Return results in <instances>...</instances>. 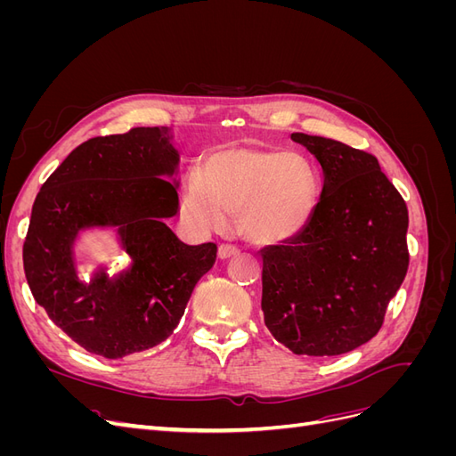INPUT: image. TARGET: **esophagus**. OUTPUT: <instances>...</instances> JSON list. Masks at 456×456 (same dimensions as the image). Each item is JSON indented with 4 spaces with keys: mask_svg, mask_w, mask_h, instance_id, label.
Wrapping results in <instances>:
<instances>
[{
    "mask_svg": "<svg viewBox=\"0 0 456 456\" xmlns=\"http://www.w3.org/2000/svg\"><path fill=\"white\" fill-rule=\"evenodd\" d=\"M238 253V247H233V245H230V243H223L218 247V256L220 258H230L232 255H236Z\"/></svg>",
    "mask_w": 456,
    "mask_h": 456,
    "instance_id": "1",
    "label": "esophagus"
}]
</instances>
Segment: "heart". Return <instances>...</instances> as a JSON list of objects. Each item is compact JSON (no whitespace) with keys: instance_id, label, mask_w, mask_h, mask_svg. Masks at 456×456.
I'll list each match as a JSON object with an SVG mask.
<instances>
[{"instance_id":"b5f03b06","label":"heart","mask_w":456,"mask_h":456,"mask_svg":"<svg viewBox=\"0 0 456 456\" xmlns=\"http://www.w3.org/2000/svg\"><path fill=\"white\" fill-rule=\"evenodd\" d=\"M320 183L315 169L283 150L233 146L191 167L181 190V211L200 232L220 230L236 213L243 236L256 243L291 240L314 216Z\"/></svg>"}]
</instances>
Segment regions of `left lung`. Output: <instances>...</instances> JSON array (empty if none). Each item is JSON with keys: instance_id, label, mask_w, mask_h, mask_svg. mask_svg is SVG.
<instances>
[{"instance_id": "8db88e82", "label": "left lung", "mask_w": 456, "mask_h": 456, "mask_svg": "<svg viewBox=\"0 0 456 456\" xmlns=\"http://www.w3.org/2000/svg\"><path fill=\"white\" fill-rule=\"evenodd\" d=\"M291 139L322 163L323 190L298 236L262 249V312L298 355H340L375 337L409 268V213L377 158L333 139Z\"/></svg>"}]
</instances>
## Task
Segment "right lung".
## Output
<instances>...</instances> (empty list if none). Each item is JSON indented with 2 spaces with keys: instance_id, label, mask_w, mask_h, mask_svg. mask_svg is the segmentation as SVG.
Here are the masks:
<instances>
[{
  "instance_id": "1",
  "label": "right lung",
  "mask_w": 456,
  "mask_h": 456,
  "mask_svg": "<svg viewBox=\"0 0 456 456\" xmlns=\"http://www.w3.org/2000/svg\"><path fill=\"white\" fill-rule=\"evenodd\" d=\"M178 154L165 127L94 136L41 186L22 247L24 273L49 320L89 354L119 360L173 335L216 245H186L163 218L178 211ZM89 225H118L134 265L91 284L75 275L71 243Z\"/></svg>"
}]
</instances>
